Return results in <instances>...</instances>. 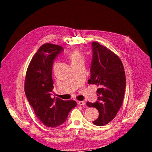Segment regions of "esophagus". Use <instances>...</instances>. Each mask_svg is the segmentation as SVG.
I'll return each mask as SVG.
<instances>
[{
	"instance_id": "obj_1",
	"label": "esophagus",
	"mask_w": 152,
	"mask_h": 152,
	"mask_svg": "<svg viewBox=\"0 0 152 152\" xmlns=\"http://www.w3.org/2000/svg\"><path fill=\"white\" fill-rule=\"evenodd\" d=\"M77 104L79 105H81V106L86 105V103L84 102H83V101H78Z\"/></svg>"
}]
</instances>
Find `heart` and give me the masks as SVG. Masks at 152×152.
I'll return each instance as SVG.
<instances>
[{"label":"heart","instance_id":"1","mask_svg":"<svg viewBox=\"0 0 152 152\" xmlns=\"http://www.w3.org/2000/svg\"><path fill=\"white\" fill-rule=\"evenodd\" d=\"M68 58L70 59L72 65L84 61V56L80 50L79 49H75L68 54Z\"/></svg>","mask_w":152,"mask_h":152}]
</instances>
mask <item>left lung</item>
Returning a JSON list of instances; mask_svg holds the SVG:
<instances>
[{
  "label": "left lung",
  "mask_w": 152,
  "mask_h": 152,
  "mask_svg": "<svg viewBox=\"0 0 152 152\" xmlns=\"http://www.w3.org/2000/svg\"><path fill=\"white\" fill-rule=\"evenodd\" d=\"M89 84L97 85L98 101L87 102L89 107L98 109L99 116L93 123L102 126L112 121L121 108L125 93L126 79L121 59L99 43L92 42Z\"/></svg>",
  "instance_id": "obj_1"
}]
</instances>
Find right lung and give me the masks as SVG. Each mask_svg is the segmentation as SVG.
Segmentation results:
<instances>
[{"label": "right lung", "instance_id": "right-lung-1", "mask_svg": "<svg viewBox=\"0 0 152 152\" xmlns=\"http://www.w3.org/2000/svg\"><path fill=\"white\" fill-rule=\"evenodd\" d=\"M63 51L58 45L45 44L32 58L27 69L25 93L31 107L45 126L55 127L65 122L70 110L77 106L73 100L50 97L53 93L54 59Z\"/></svg>", "mask_w": 152, "mask_h": 152}]
</instances>
